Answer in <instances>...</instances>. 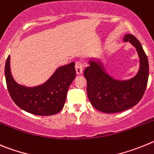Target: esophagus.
Returning <instances> with one entry per match:
<instances>
[{
	"instance_id": "34e87169",
	"label": "esophagus",
	"mask_w": 154,
	"mask_h": 154,
	"mask_svg": "<svg viewBox=\"0 0 154 154\" xmlns=\"http://www.w3.org/2000/svg\"><path fill=\"white\" fill-rule=\"evenodd\" d=\"M75 69H76V73L77 74H80L83 72V65L82 63L80 61L76 62L75 64Z\"/></svg>"
}]
</instances>
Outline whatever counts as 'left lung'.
<instances>
[{
  "label": "left lung",
  "instance_id": "obj_1",
  "mask_svg": "<svg viewBox=\"0 0 154 154\" xmlns=\"http://www.w3.org/2000/svg\"><path fill=\"white\" fill-rule=\"evenodd\" d=\"M123 41L134 46L139 57V70L134 77L128 80L114 78L103 62L95 57L90 58L87 61L89 67L84 72L90 102L95 109L103 113H118L135 106L147 85L149 63L140 42L129 34L124 35Z\"/></svg>",
  "mask_w": 154,
  "mask_h": 154
}]
</instances>
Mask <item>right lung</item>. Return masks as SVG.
<instances>
[{"instance_id": "1", "label": "right lung", "mask_w": 154, "mask_h": 154, "mask_svg": "<svg viewBox=\"0 0 154 154\" xmlns=\"http://www.w3.org/2000/svg\"><path fill=\"white\" fill-rule=\"evenodd\" d=\"M10 61L9 55L5 63V79L11 97L17 106L39 116L54 115L63 109L69 87L76 77L74 62L57 67L42 84L27 87L15 81L11 71Z\"/></svg>"}]
</instances>
